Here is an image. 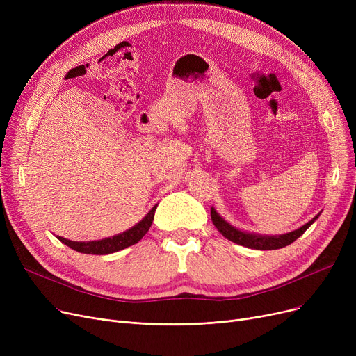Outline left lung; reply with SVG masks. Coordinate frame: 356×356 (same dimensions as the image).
<instances>
[{"instance_id":"8db88e82","label":"left lung","mask_w":356,"mask_h":356,"mask_svg":"<svg viewBox=\"0 0 356 356\" xmlns=\"http://www.w3.org/2000/svg\"><path fill=\"white\" fill-rule=\"evenodd\" d=\"M321 215V213H319ZM319 215H316L312 220H309L307 223H305L303 227H300L298 229H294L291 232L283 234V235H261V234H254V232H245V231H241L235 227H232L228 220L223 219L216 209L212 207L211 208V218L213 225L216 227V229L225 236L227 239L235 242L238 245L242 247H247L251 250H261V251H267V250H278V248H283L287 247L298 238L302 236L306 229L312 225V223L319 218Z\"/></svg>"}]
</instances>
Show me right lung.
Returning <instances> with one entry per match:
<instances>
[{
    "label": "right lung",
    "instance_id": "add662e5",
    "mask_svg": "<svg viewBox=\"0 0 356 356\" xmlns=\"http://www.w3.org/2000/svg\"><path fill=\"white\" fill-rule=\"evenodd\" d=\"M157 209V204L152 208L138 223L133 228H129L118 235H114L111 238H104V239H98V241H70L66 239L63 236H58L59 241H62L65 245L70 247L72 250L82 252V254H92V255H106V254H112L121 251L124 248H128L131 245L137 244V242L148 232L149 227H152L153 219H154V213Z\"/></svg>",
    "mask_w": 356,
    "mask_h": 356
}]
</instances>
